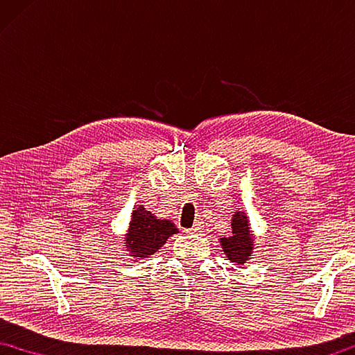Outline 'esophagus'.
<instances>
[{"instance_id":"obj_1","label":"esophagus","mask_w":355,"mask_h":355,"mask_svg":"<svg viewBox=\"0 0 355 355\" xmlns=\"http://www.w3.org/2000/svg\"><path fill=\"white\" fill-rule=\"evenodd\" d=\"M202 227H204L202 223H201V221H196L193 226H191L190 229H187V232H189V234H200V232L202 231Z\"/></svg>"}]
</instances>
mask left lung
I'll return each mask as SVG.
<instances>
[{"label":"left lung","instance_id":"8db88e82","mask_svg":"<svg viewBox=\"0 0 355 355\" xmlns=\"http://www.w3.org/2000/svg\"><path fill=\"white\" fill-rule=\"evenodd\" d=\"M231 227V235L220 237L218 241L227 260H231L240 268L252 259L254 250H256V235L252 234L251 223L245 210H235L232 214Z\"/></svg>","mask_w":355,"mask_h":355}]
</instances>
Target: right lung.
<instances>
[{"instance_id":"right-lung-1","label":"right lung","mask_w":355,"mask_h":355,"mask_svg":"<svg viewBox=\"0 0 355 355\" xmlns=\"http://www.w3.org/2000/svg\"><path fill=\"white\" fill-rule=\"evenodd\" d=\"M174 234H179V229L171 220L159 218L140 204L130 214L129 225L121 239V250L129 260L140 262L157 254Z\"/></svg>"}]
</instances>
